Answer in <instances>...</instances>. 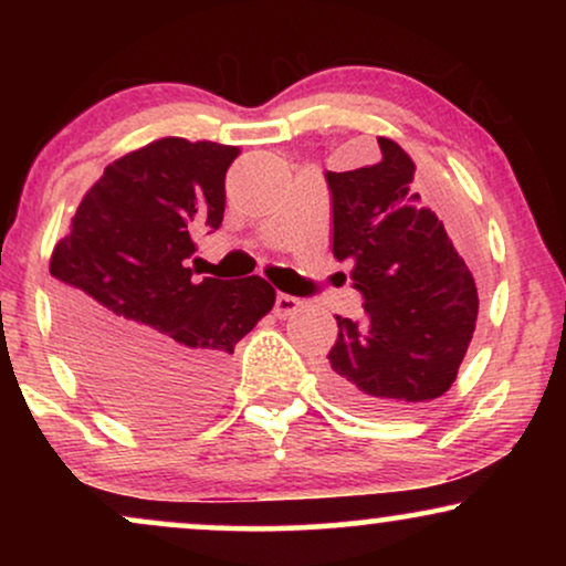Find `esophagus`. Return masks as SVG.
I'll list each match as a JSON object with an SVG mask.
<instances>
[{"instance_id": "1", "label": "esophagus", "mask_w": 566, "mask_h": 566, "mask_svg": "<svg viewBox=\"0 0 566 566\" xmlns=\"http://www.w3.org/2000/svg\"><path fill=\"white\" fill-rule=\"evenodd\" d=\"M301 306H304V301L296 298V296H289V293H277V296H275V314L281 316V319L301 312Z\"/></svg>"}]
</instances>
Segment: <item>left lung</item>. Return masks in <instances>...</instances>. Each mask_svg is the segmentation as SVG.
<instances>
[{
  "mask_svg": "<svg viewBox=\"0 0 566 566\" xmlns=\"http://www.w3.org/2000/svg\"><path fill=\"white\" fill-rule=\"evenodd\" d=\"M381 161L327 172L332 252L353 260L363 316H337L324 381L339 405L363 415H405L443 397L476 327L471 270L443 221L412 190L415 161L378 138Z\"/></svg>",
  "mask_w": 566,
  "mask_h": 566,
  "instance_id": "obj_1",
  "label": "left lung"
}]
</instances>
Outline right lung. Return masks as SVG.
Segmentation results:
<instances>
[{"label": "right lung", "mask_w": 566, "mask_h": 566, "mask_svg": "<svg viewBox=\"0 0 566 566\" xmlns=\"http://www.w3.org/2000/svg\"><path fill=\"white\" fill-rule=\"evenodd\" d=\"M237 146L159 138L115 159L53 247L69 358L107 407L144 428H188L227 391L234 345L275 304L260 275L198 277L192 237L216 231Z\"/></svg>", "instance_id": "obj_1"}]
</instances>
